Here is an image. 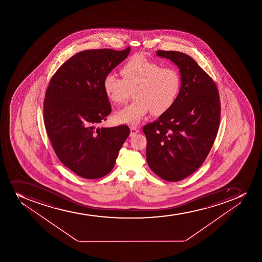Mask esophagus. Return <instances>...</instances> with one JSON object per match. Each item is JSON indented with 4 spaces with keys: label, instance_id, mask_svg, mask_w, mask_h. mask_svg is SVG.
Returning a JSON list of instances; mask_svg holds the SVG:
<instances>
[{
    "label": "esophagus",
    "instance_id": "34e87169",
    "mask_svg": "<svg viewBox=\"0 0 262 262\" xmlns=\"http://www.w3.org/2000/svg\"><path fill=\"white\" fill-rule=\"evenodd\" d=\"M129 129H130V134H129L130 137H133V136H135L137 133H139V130H138V129H137L135 126H130L129 127Z\"/></svg>",
    "mask_w": 262,
    "mask_h": 262
}]
</instances>
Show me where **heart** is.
<instances>
[{
    "label": "heart",
    "instance_id": "heart-1",
    "mask_svg": "<svg viewBox=\"0 0 262 262\" xmlns=\"http://www.w3.org/2000/svg\"><path fill=\"white\" fill-rule=\"evenodd\" d=\"M122 79L109 73L104 78V94L114 104L124 103L133 91L135 101L115 114L119 123L137 124L149 113L161 115L176 102L181 90V76L174 68H161L156 60L137 54L120 69Z\"/></svg>",
    "mask_w": 262,
    "mask_h": 262
}]
</instances>
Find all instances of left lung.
Segmentation results:
<instances>
[{"label":"left lung","mask_w":262,"mask_h":262,"mask_svg":"<svg viewBox=\"0 0 262 262\" xmlns=\"http://www.w3.org/2000/svg\"><path fill=\"white\" fill-rule=\"evenodd\" d=\"M179 68L181 90L173 106L143 126L148 166L169 182L196 171L208 156L221 121V100L214 81L189 55L158 50Z\"/></svg>","instance_id":"obj_1"}]
</instances>
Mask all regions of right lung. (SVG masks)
<instances>
[{
  "mask_svg": "<svg viewBox=\"0 0 262 262\" xmlns=\"http://www.w3.org/2000/svg\"><path fill=\"white\" fill-rule=\"evenodd\" d=\"M130 47L83 50L60 66L45 93L43 120L58 158L83 179H100L114 168L130 130L125 124L96 126L111 114L104 78L129 55Z\"/></svg>",
  "mask_w": 262,
  "mask_h": 262,
  "instance_id": "obj_1",
  "label": "right lung"
}]
</instances>
